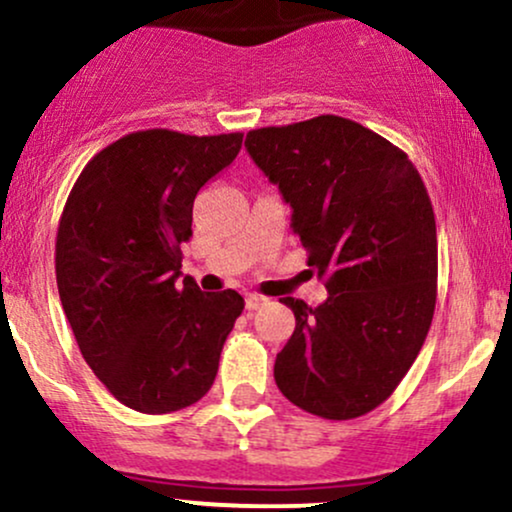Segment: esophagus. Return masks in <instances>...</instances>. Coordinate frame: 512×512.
<instances>
[{
	"mask_svg": "<svg viewBox=\"0 0 512 512\" xmlns=\"http://www.w3.org/2000/svg\"><path fill=\"white\" fill-rule=\"evenodd\" d=\"M264 303H267V298L260 296V293H248V296H245V308H248V310L262 308Z\"/></svg>",
	"mask_w": 512,
	"mask_h": 512,
	"instance_id": "esophagus-1",
	"label": "esophagus"
}]
</instances>
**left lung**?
Masks as SVG:
<instances>
[{
    "label": "left lung",
    "mask_w": 512,
    "mask_h": 512,
    "mask_svg": "<svg viewBox=\"0 0 512 512\" xmlns=\"http://www.w3.org/2000/svg\"><path fill=\"white\" fill-rule=\"evenodd\" d=\"M245 149L291 204L327 301L284 298L296 330L276 354L289 402L322 419L368 414L419 356L436 310V216L402 149L337 115L252 129Z\"/></svg>",
    "instance_id": "8db88e82"
}]
</instances>
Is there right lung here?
<instances>
[{
	"label": "right lung",
	"mask_w": 512,
	"mask_h": 512,
	"mask_svg": "<svg viewBox=\"0 0 512 512\" xmlns=\"http://www.w3.org/2000/svg\"><path fill=\"white\" fill-rule=\"evenodd\" d=\"M243 134H127L81 170L55 245L57 291L81 356L117 402L142 414L195 404L214 385L243 296L202 293L182 274L192 204L231 166Z\"/></svg>",
	"instance_id": "right-lung-1"
}]
</instances>
